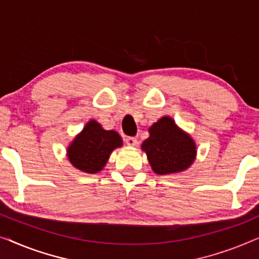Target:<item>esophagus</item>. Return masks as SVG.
<instances>
[{"label": "esophagus", "mask_w": 259, "mask_h": 259, "mask_svg": "<svg viewBox=\"0 0 259 259\" xmlns=\"http://www.w3.org/2000/svg\"><path fill=\"white\" fill-rule=\"evenodd\" d=\"M125 143L128 145V146H136L137 145V139L134 137H127L126 139H125Z\"/></svg>", "instance_id": "esophagus-1"}]
</instances>
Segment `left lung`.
<instances>
[{
    "mask_svg": "<svg viewBox=\"0 0 259 259\" xmlns=\"http://www.w3.org/2000/svg\"><path fill=\"white\" fill-rule=\"evenodd\" d=\"M150 137L141 145L151 167L157 175L166 176L189 168L196 159L192 138L176 125L169 116H162L150 128Z\"/></svg>",
    "mask_w": 259,
    "mask_h": 259,
    "instance_id": "left-lung-1",
    "label": "left lung"
}]
</instances>
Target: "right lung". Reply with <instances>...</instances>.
<instances>
[{"instance_id": "obj_1", "label": "right lung", "mask_w": 259, "mask_h": 259, "mask_svg": "<svg viewBox=\"0 0 259 259\" xmlns=\"http://www.w3.org/2000/svg\"><path fill=\"white\" fill-rule=\"evenodd\" d=\"M122 146V139L115 131H106L95 120L86 123L67 148V155L74 167L86 173H97L107 164L109 155Z\"/></svg>"}]
</instances>
